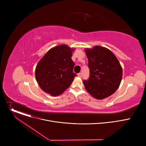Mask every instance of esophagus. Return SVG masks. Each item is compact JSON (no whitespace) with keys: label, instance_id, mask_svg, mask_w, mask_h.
I'll return each mask as SVG.
<instances>
[{"label":"esophagus","instance_id":"obj_1","mask_svg":"<svg viewBox=\"0 0 146 146\" xmlns=\"http://www.w3.org/2000/svg\"><path fill=\"white\" fill-rule=\"evenodd\" d=\"M78 76H79V77L82 78V73H79L78 74Z\"/></svg>","mask_w":146,"mask_h":146}]
</instances>
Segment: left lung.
<instances>
[{"label": "left lung", "mask_w": 146, "mask_h": 146, "mask_svg": "<svg viewBox=\"0 0 146 146\" xmlns=\"http://www.w3.org/2000/svg\"><path fill=\"white\" fill-rule=\"evenodd\" d=\"M88 59L90 77L83 80L86 90L97 99L112 95L119 88L122 78V68L118 60L109 49L96 45L85 48Z\"/></svg>", "instance_id": "8db88e82"}]
</instances>
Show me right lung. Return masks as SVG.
I'll return each instance as SVG.
<instances>
[{"mask_svg":"<svg viewBox=\"0 0 146 146\" xmlns=\"http://www.w3.org/2000/svg\"><path fill=\"white\" fill-rule=\"evenodd\" d=\"M74 48L66 44L49 50L38 63L35 78L40 88L51 96L63 93L70 86L76 74L72 56Z\"/></svg>","mask_w":146,"mask_h":146,"instance_id":"1","label":"right lung"}]
</instances>
